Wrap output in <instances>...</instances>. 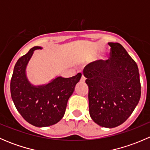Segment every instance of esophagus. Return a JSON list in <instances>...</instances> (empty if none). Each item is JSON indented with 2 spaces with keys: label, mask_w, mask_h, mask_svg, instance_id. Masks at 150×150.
Here are the masks:
<instances>
[{
  "label": "esophagus",
  "mask_w": 150,
  "mask_h": 150,
  "mask_svg": "<svg viewBox=\"0 0 150 150\" xmlns=\"http://www.w3.org/2000/svg\"><path fill=\"white\" fill-rule=\"evenodd\" d=\"M85 81H86V78H85V76L83 75L82 74V77H81V82H85Z\"/></svg>",
  "instance_id": "esophagus-1"
}]
</instances>
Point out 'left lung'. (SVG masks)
Returning <instances> with one entry per match:
<instances>
[{"label": "left lung", "instance_id": "8db88e82", "mask_svg": "<svg viewBox=\"0 0 150 150\" xmlns=\"http://www.w3.org/2000/svg\"><path fill=\"white\" fill-rule=\"evenodd\" d=\"M111 47L107 60H97L83 69L88 86L89 114L96 123L115 128L130 117L141 97L138 66L118 43Z\"/></svg>", "mask_w": 150, "mask_h": 150}]
</instances>
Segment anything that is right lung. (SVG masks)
<instances>
[{
    "instance_id": "obj_1",
    "label": "right lung",
    "mask_w": 150,
    "mask_h": 150,
    "mask_svg": "<svg viewBox=\"0 0 150 150\" xmlns=\"http://www.w3.org/2000/svg\"><path fill=\"white\" fill-rule=\"evenodd\" d=\"M32 48L18 59L13 68L10 89L16 110L29 123L46 127L57 123L65 113L68 99L81 80V73L71 78L57 77L48 83L33 86L26 75V67L36 49Z\"/></svg>"
}]
</instances>
